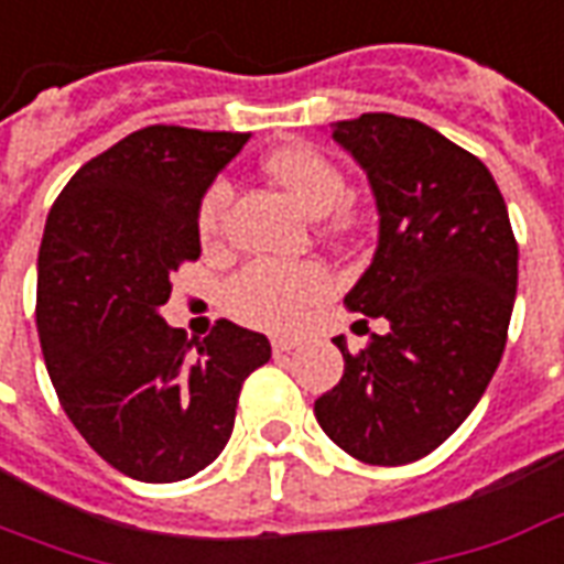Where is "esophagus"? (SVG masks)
<instances>
[{
    "mask_svg": "<svg viewBox=\"0 0 564 564\" xmlns=\"http://www.w3.org/2000/svg\"><path fill=\"white\" fill-rule=\"evenodd\" d=\"M299 340L293 337H271V349H274V356H283V352H293Z\"/></svg>",
    "mask_w": 564,
    "mask_h": 564,
    "instance_id": "1",
    "label": "esophagus"
}]
</instances>
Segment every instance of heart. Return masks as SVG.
<instances>
[{
    "label": "heart",
    "mask_w": 564,
    "mask_h": 564,
    "mask_svg": "<svg viewBox=\"0 0 564 564\" xmlns=\"http://www.w3.org/2000/svg\"><path fill=\"white\" fill-rule=\"evenodd\" d=\"M265 170L286 194L314 218L335 212L346 197V178L340 166L311 145H286L265 158ZM232 187L227 178H215L203 191L197 206L199 239L212 245L224 232ZM346 215L335 227H346ZM332 290V278L316 262H271L253 260L236 271L224 286V304L236 319L257 328H293L304 311Z\"/></svg>",
    "instance_id": "1"
}]
</instances>
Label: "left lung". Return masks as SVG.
<instances>
[{
	"instance_id": "left-lung-1",
	"label": "left lung",
	"mask_w": 564,
	"mask_h": 564,
	"mask_svg": "<svg viewBox=\"0 0 564 564\" xmlns=\"http://www.w3.org/2000/svg\"><path fill=\"white\" fill-rule=\"evenodd\" d=\"M332 137L370 178L379 245L344 304L391 332L346 349L314 403L346 454L403 466L440 448L490 386L517 295V239L490 170L419 119L365 112Z\"/></svg>"
}]
</instances>
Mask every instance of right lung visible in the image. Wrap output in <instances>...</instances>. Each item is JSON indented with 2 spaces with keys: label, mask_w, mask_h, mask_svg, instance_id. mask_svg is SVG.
<instances>
[{
  "label": "right lung",
  "mask_w": 564,
  "mask_h": 564,
  "mask_svg": "<svg viewBox=\"0 0 564 564\" xmlns=\"http://www.w3.org/2000/svg\"><path fill=\"white\" fill-rule=\"evenodd\" d=\"M250 133L149 124L83 164L37 250V337L70 424L112 469L149 484L206 469L236 424L265 335L218 319L187 340L158 307L199 257L197 206Z\"/></svg>",
  "instance_id": "obj_1"
}]
</instances>
